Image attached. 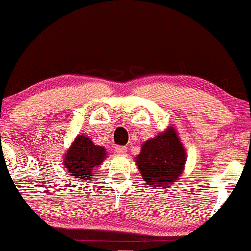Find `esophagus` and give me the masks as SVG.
<instances>
[{"label": "esophagus", "instance_id": "obj_1", "mask_svg": "<svg viewBox=\"0 0 251 251\" xmlns=\"http://www.w3.org/2000/svg\"><path fill=\"white\" fill-rule=\"evenodd\" d=\"M115 151H116V153H118V154H122V155H123V154L126 153L128 149H126V146H116Z\"/></svg>", "mask_w": 251, "mask_h": 251}]
</instances>
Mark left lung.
Masks as SVG:
<instances>
[{
	"label": "left lung",
	"instance_id": "1",
	"mask_svg": "<svg viewBox=\"0 0 251 251\" xmlns=\"http://www.w3.org/2000/svg\"><path fill=\"white\" fill-rule=\"evenodd\" d=\"M186 152L174 126L143 144L136 157L144 181L151 186H169L183 173Z\"/></svg>",
	"mask_w": 251,
	"mask_h": 251
}]
</instances>
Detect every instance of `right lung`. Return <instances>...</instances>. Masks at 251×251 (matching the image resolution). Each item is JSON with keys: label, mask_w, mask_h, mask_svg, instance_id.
Listing matches in <instances>:
<instances>
[{"label": "right lung", "mask_w": 251, "mask_h": 251, "mask_svg": "<svg viewBox=\"0 0 251 251\" xmlns=\"http://www.w3.org/2000/svg\"><path fill=\"white\" fill-rule=\"evenodd\" d=\"M106 157L104 147L95 145L90 138L78 135L64 156V167L75 179H91L94 168Z\"/></svg>", "instance_id": "add662e5"}]
</instances>
